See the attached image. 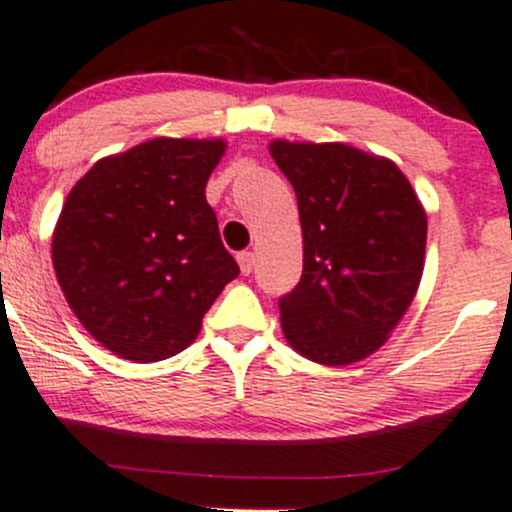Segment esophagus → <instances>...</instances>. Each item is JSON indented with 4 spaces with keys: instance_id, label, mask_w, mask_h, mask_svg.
Returning <instances> with one entry per match:
<instances>
[{
    "instance_id": "34e87169",
    "label": "esophagus",
    "mask_w": 512,
    "mask_h": 512,
    "mask_svg": "<svg viewBox=\"0 0 512 512\" xmlns=\"http://www.w3.org/2000/svg\"><path fill=\"white\" fill-rule=\"evenodd\" d=\"M237 263H239V271L244 275H249L256 266V256L251 254V251H241V254H237Z\"/></svg>"
}]
</instances>
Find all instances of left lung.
Here are the masks:
<instances>
[{"instance_id":"obj_1","label":"left lung","mask_w":512,"mask_h":512,"mask_svg":"<svg viewBox=\"0 0 512 512\" xmlns=\"http://www.w3.org/2000/svg\"><path fill=\"white\" fill-rule=\"evenodd\" d=\"M300 208L304 268L280 297L292 348L319 365L358 363L384 346L421 285L428 217L392 159L343 142L273 140Z\"/></svg>"}]
</instances>
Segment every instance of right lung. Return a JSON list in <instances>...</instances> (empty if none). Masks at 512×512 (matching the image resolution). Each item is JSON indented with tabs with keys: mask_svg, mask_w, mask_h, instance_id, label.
Here are the masks:
<instances>
[{
	"mask_svg": "<svg viewBox=\"0 0 512 512\" xmlns=\"http://www.w3.org/2000/svg\"><path fill=\"white\" fill-rule=\"evenodd\" d=\"M227 142L154 137L74 183L53 232L65 300L103 348L157 363L195 341L239 266L205 186Z\"/></svg>",
	"mask_w": 512,
	"mask_h": 512,
	"instance_id": "add662e5",
	"label": "right lung"
}]
</instances>
